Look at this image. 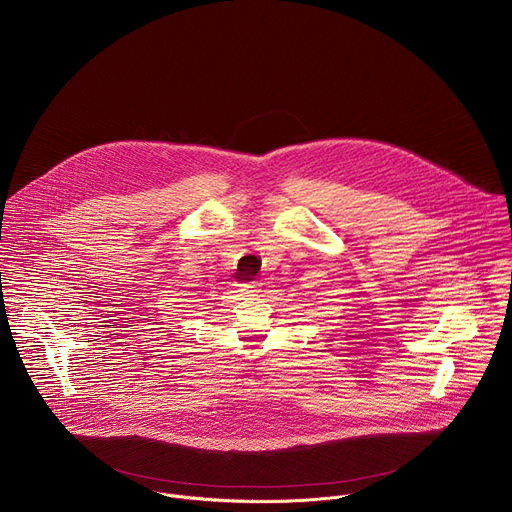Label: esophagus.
<instances>
[{
	"label": "esophagus",
	"mask_w": 512,
	"mask_h": 512,
	"mask_svg": "<svg viewBox=\"0 0 512 512\" xmlns=\"http://www.w3.org/2000/svg\"><path fill=\"white\" fill-rule=\"evenodd\" d=\"M243 293H247V295H257V293H261V283L243 285Z\"/></svg>",
	"instance_id": "34e87169"
}]
</instances>
